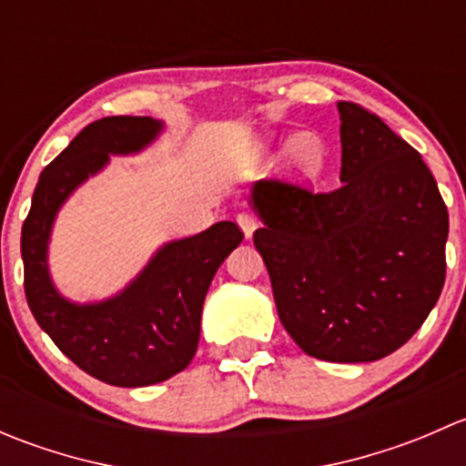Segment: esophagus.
Wrapping results in <instances>:
<instances>
[{
    "instance_id": "1",
    "label": "esophagus",
    "mask_w": 466,
    "mask_h": 466,
    "mask_svg": "<svg viewBox=\"0 0 466 466\" xmlns=\"http://www.w3.org/2000/svg\"><path fill=\"white\" fill-rule=\"evenodd\" d=\"M237 223H238V228L243 229V234H246V238H250L252 234H255L257 218L250 214V211H241V214L237 216Z\"/></svg>"
}]
</instances>
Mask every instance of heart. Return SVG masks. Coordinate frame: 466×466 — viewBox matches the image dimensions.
<instances>
[{
  "label": "heart",
  "mask_w": 466,
  "mask_h": 466,
  "mask_svg": "<svg viewBox=\"0 0 466 466\" xmlns=\"http://www.w3.org/2000/svg\"><path fill=\"white\" fill-rule=\"evenodd\" d=\"M324 162H327V148H324L322 137L311 130L298 133L290 137L284 148V164L290 176L307 180V177L320 176Z\"/></svg>",
  "instance_id": "heart-1"
}]
</instances>
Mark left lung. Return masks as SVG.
<instances>
[{
	"label": "left lung",
	"instance_id": "8db88e82",
	"mask_svg": "<svg viewBox=\"0 0 466 466\" xmlns=\"http://www.w3.org/2000/svg\"><path fill=\"white\" fill-rule=\"evenodd\" d=\"M338 189L259 180L250 203L277 313L299 350L370 363L424 324L446 277L449 211L421 155L359 103L338 101Z\"/></svg>",
	"mask_w": 466,
	"mask_h": 466
}]
</instances>
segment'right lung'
<instances>
[{
    "instance_id": "obj_1",
    "label": "right lung",
    "mask_w": 466,
    "mask_h": 466,
    "mask_svg": "<svg viewBox=\"0 0 466 466\" xmlns=\"http://www.w3.org/2000/svg\"><path fill=\"white\" fill-rule=\"evenodd\" d=\"M162 130L150 116H106L86 126L40 173L22 225L25 293L37 324L89 377L119 388L171 379L194 359L207 289L225 257L243 241L232 220L159 248L119 295L74 304L51 284L46 246L60 205L101 171L110 155L137 153Z\"/></svg>"
}]
</instances>
